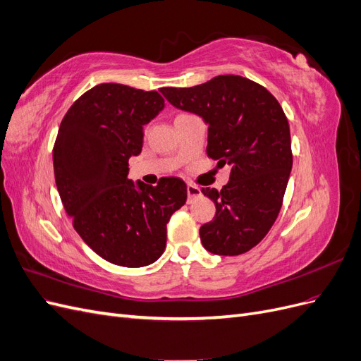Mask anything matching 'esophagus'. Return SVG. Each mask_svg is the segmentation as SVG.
I'll return each mask as SVG.
<instances>
[{"label":"esophagus","instance_id":"esophagus-1","mask_svg":"<svg viewBox=\"0 0 361 361\" xmlns=\"http://www.w3.org/2000/svg\"><path fill=\"white\" fill-rule=\"evenodd\" d=\"M187 191H188V200H191V199H194V197H197V195H200V188L197 187V185L188 183Z\"/></svg>","mask_w":361,"mask_h":361}]
</instances>
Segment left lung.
I'll return each mask as SVG.
<instances>
[{"mask_svg": "<svg viewBox=\"0 0 361 361\" xmlns=\"http://www.w3.org/2000/svg\"><path fill=\"white\" fill-rule=\"evenodd\" d=\"M166 99L204 118L207 157L231 167L221 191L202 188L216 206L200 227L214 255L247 253L267 236L283 204L292 169L290 130L285 111L264 85L239 75H220L194 87H162Z\"/></svg>", "mask_w": 361, "mask_h": 361, "instance_id": "8db88e82", "label": "left lung"}]
</instances>
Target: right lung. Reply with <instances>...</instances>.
Returning a JSON list of instances; mask_svg holds the SVG:
<instances>
[{"mask_svg": "<svg viewBox=\"0 0 361 361\" xmlns=\"http://www.w3.org/2000/svg\"><path fill=\"white\" fill-rule=\"evenodd\" d=\"M162 108L155 90L94 85L69 108L54 143V176L73 228L114 265L158 260L170 216L187 202L179 178H162L157 187L128 179V161L143 147V126Z\"/></svg>", "mask_w": 361, "mask_h": 361, "instance_id": "obj_1", "label": "right lung"}]
</instances>
